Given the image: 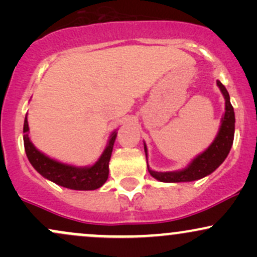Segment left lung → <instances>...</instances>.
<instances>
[{
	"label": "left lung",
	"instance_id": "left-lung-1",
	"mask_svg": "<svg viewBox=\"0 0 257 257\" xmlns=\"http://www.w3.org/2000/svg\"><path fill=\"white\" fill-rule=\"evenodd\" d=\"M217 85H219L220 90L222 91L223 96L226 99V112L225 116L222 118V124H221L220 132L217 134L216 139L214 143L209 146V149L198 157L194 158L192 163L190 164L186 169L180 170V172H173V173H158L153 172L147 166L149 173L151 174L155 179L159 180L162 182H186V181H194L204 178V176L209 175L216 169L217 167L225 161L227 155L229 153L233 138H234V111H233V106L229 101L228 91L226 90L225 85L217 81ZM145 153L147 157V149L145 146Z\"/></svg>",
	"mask_w": 257,
	"mask_h": 257
}]
</instances>
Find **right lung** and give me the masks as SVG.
<instances>
[{
    "instance_id": "add662e5",
    "label": "right lung",
    "mask_w": 257,
    "mask_h": 257,
    "mask_svg": "<svg viewBox=\"0 0 257 257\" xmlns=\"http://www.w3.org/2000/svg\"><path fill=\"white\" fill-rule=\"evenodd\" d=\"M29 132L28 118L25 117L24 133ZM117 133H112L108 145L99 161L89 168H76L72 166L59 163L54 159L48 158L41 153L36 147L31 144L28 134H24V147L26 156L32 164V167L37 170L41 175L46 179L51 180L59 186L71 188V190H96L105 184L108 178V162H110L112 149H113L114 140Z\"/></svg>"
}]
</instances>
